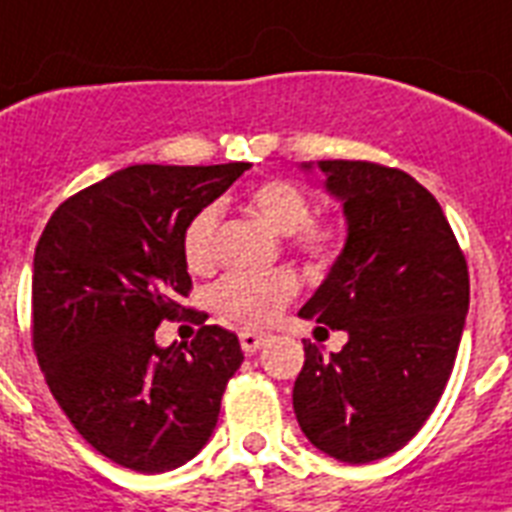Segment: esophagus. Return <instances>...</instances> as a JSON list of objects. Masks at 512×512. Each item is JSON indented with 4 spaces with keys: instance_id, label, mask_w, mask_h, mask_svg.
<instances>
[{
    "instance_id": "esophagus-1",
    "label": "esophagus",
    "mask_w": 512,
    "mask_h": 512,
    "mask_svg": "<svg viewBox=\"0 0 512 512\" xmlns=\"http://www.w3.org/2000/svg\"><path fill=\"white\" fill-rule=\"evenodd\" d=\"M269 337L266 332H256V329H243L240 332V348L246 350V353H256L259 348H264L266 342H269Z\"/></svg>"
}]
</instances>
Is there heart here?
Returning <instances> with one entry per match:
<instances>
[{
    "mask_svg": "<svg viewBox=\"0 0 512 512\" xmlns=\"http://www.w3.org/2000/svg\"><path fill=\"white\" fill-rule=\"evenodd\" d=\"M251 209L272 230L290 235L293 246L311 259H329L342 246V230L335 222L311 219V201L298 185L287 180H266L251 190ZM219 209L214 204L193 214L183 232L185 264L193 272H206L217 261ZM301 280L293 269L232 272L214 287V308L227 322L264 327L280 316L298 295Z\"/></svg>",
    "mask_w": 512,
    "mask_h": 512,
    "instance_id": "heart-1",
    "label": "heart"
}]
</instances>
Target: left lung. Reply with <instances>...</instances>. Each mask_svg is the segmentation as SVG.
Returning a JSON list of instances; mask_svg holds the SVG:
<instances>
[{
    "mask_svg": "<svg viewBox=\"0 0 512 512\" xmlns=\"http://www.w3.org/2000/svg\"><path fill=\"white\" fill-rule=\"evenodd\" d=\"M319 170L342 201L348 238L301 316L345 329L348 342L324 356L303 340L293 408L311 445L358 466L398 453L432 416L471 287L445 211L408 172L348 159Z\"/></svg>",
    "mask_w": 512,
    "mask_h": 512,
    "instance_id": "obj_1",
    "label": "left lung"
}]
</instances>
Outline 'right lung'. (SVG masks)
<instances>
[{"label":"right lung","instance_id":"right-lung-1","mask_svg":"<svg viewBox=\"0 0 512 512\" xmlns=\"http://www.w3.org/2000/svg\"><path fill=\"white\" fill-rule=\"evenodd\" d=\"M248 167L133 164L59 204L38 238V366L80 437L117 466L172 471L217 426L243 363L238 337L204 324L190 342L159 348L154 332L188 311L185 225Z\"/></svg>","mask_w":512,"mask_h":512}]
</instances>
